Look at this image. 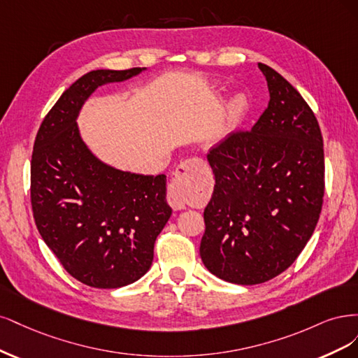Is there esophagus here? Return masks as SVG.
I'll return each instance as SVG.
<instances>
[{"instance_id":"esophagus-1","label":"esophagus","mask_w":358,"mask_h":358,"mask_svg":"<svg viewBox=\"0 0 358 358\" xmlns=\"http://www.w3.org/2000/svg\"><path fill=\"white\" fill-rule=\"evenodd\" d=\"M201 160L192 157L184 160L178 165V168L174 172V177H172L169 186H168V203L177 210L186 208V187H187V172L192 166L199 164Z\"/></svg>"}]
</instances>
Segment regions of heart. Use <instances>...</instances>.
Returning <instances> with one entry per match:
<instances>
[{
    "instance_id": "heart-1",
    "label": "heart",
    "mask_w": 358,
    "mask_h": 358,
    "mask_svg": "<svg viewBox=\"0 0 358 358\" xmlns=\"http://www.w3.org/2000/svg\"><path fill=\"white\" fill-rule=\"evenodd\" d=\"M250 111V101L244 95H236L227 102L226 106V124L229 128H235L247 117Z\"/></svg>"
}]
</instances>
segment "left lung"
Wrapping results in <instances>:
<instances>
[{
	"mask_svg": "<svg viewBox=\"0 0 358 358\" xmlns=\"http://www.w3.org/2000/svg\"><path fill=\"white\" fill-rule=\"evenodd\" d=\"M269 103L251 131L210 150L214 193L203 211L201 259L220 280L266 282L284 272L313 236L324 196V150L315 114L272 70Z\"/></svg>",
	"mask_w": 358,
	"mask_h": 358,
	"instance_id": "obj_1",
	"label": "left lung"
}]
</instances>
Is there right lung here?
Returning a JSON list of instances; mask_svg holds the SVG:
<instances>
[{
  "label": "right lung",
  "mask_w": 358,
  "mask_h": 358,
  "mask_svg": "<svg viewBox=\"0 0 358 358\" xmlns=\"http://www.w3.org/2000/svg\"><path fill=\"white\" fill-rule=\"evenodd\" d=\"M144 70H96L80 77L44 117L34 143V220L64 269L89 287L119 288L140 280L172 214L166 176L134 174L101 162L76 122L99 86Z\"/></svg>",
  "instance_id": "add662e5"
}]
</instances>
